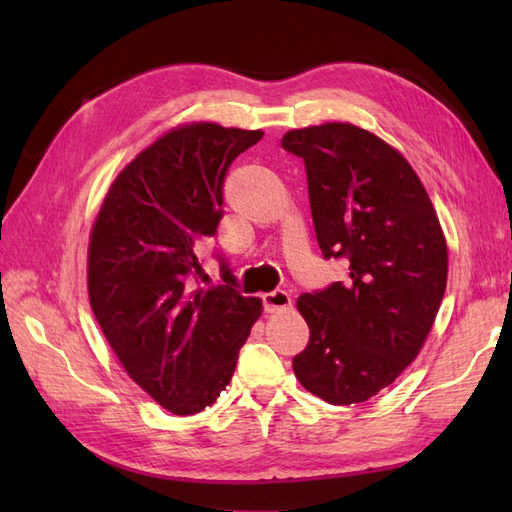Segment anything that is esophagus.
Masks as SVG:
<instances>
[{"mask_svg": "<svg viewBox=\"0 0 512 512\" xmlns=\"http://www.w3.org/2000/svg\"><path fill=\"white\" fill-rule=\"evenodd\" d=\"M264 299V310L268 314L273 312H281V310H288L292 306V299L286 290H275V292H266L262 297Z\"/></svg>", "mask_w": 512, "mask_h": 512, "instance_id": "34e87169", "label": "esophagus"}]
</instances>
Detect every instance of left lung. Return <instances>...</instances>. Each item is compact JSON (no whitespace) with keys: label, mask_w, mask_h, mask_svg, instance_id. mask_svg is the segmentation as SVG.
<instances>
[{"label":"left lung","mask_w":512,"mask_h":512,"mask_svg":"<svg viewBox=\"0 0 512 512\" xmlns=\"http://www.w3.org/2000/svg\"><path fill=\"white\" fill-rule=\"evenodd\" d=\"M281 145L306 162L321 253L350 259L345 281L297 299L310 341L292 369L310 394L356 405L420 354L447 288V239L418 173L376 134L323 123Z\"/></svg>","instance_id":"8db88e82"}]
</instances>
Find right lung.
Instances as JSON below:
<instances>
[{
    "label": "right lung",
    "mask_w": 512,
    "mask_h": 512,
    "mask_svg": "<svg viewBox=\"0 0 512 512\" xmlns=\"http://www.w3.org/2000/svg\"><path fill=\"white\" fill-rule=\"evenodd\" d=\"M262 129L187 123L123 167L92 224L88 295L127 376L160 407L193 416L231 383L262 299L200 288L195 246L222 217L228 165Z\"/></svg>",
    "instance_id": "obj_1"
}]
</instances>
